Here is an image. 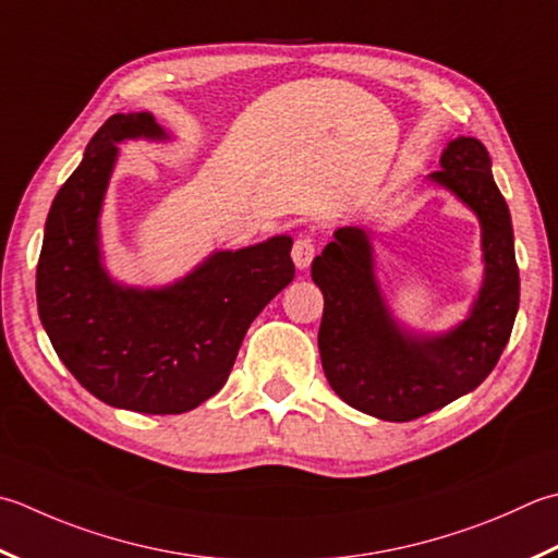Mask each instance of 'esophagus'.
I'll list each match as a JSON object with an SVG mask.
<instances>
[{"instance_id":"obj_1","label":"esophagus","mask_w":558,"mask_h":558,"mask_svg":"<svg viewBox=\"0 0 558 558\" xmlns=\"http://www.w3.org/2000/svg\"><path fill=\"white\" fill-rule=\"evenodd\" d=\"M314 251H316L314 236L300 234L298 239H294V244H292V260H294V266H298L300 270L310 268L312 258H314Z\"/></svg>"}]
</instances>
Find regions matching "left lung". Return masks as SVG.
Here are the masks:
<instances>
[{"label":"left lung","instance_id":"obj_1","mask_svg":"<svg viewBox=\"0 0 558 558\" xmlns=\"http://www.w3.org/2000/svg\"><path fill=\"white\" fill-rule=\"evenodd\" d=\"M430 179L472 207L482 222L486 276L474 307L452 331H401L381 298L365 229L338 227L314 258L324 292L319 353L324 375L348 407L407 423L476 389L496 367L520 304V272L506 198L476 137L452 140Z\"/></svg>","mask_w":558,"mask_h":558}]
</instances>
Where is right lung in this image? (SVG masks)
<instances>
[{
	"instance_id": "obj_1",
	"label": "right lung",
	"mask_w": 558,
	"mask_h": 558,
	"mask_svg": "<svg viewBox=\"0 0 558 558\" xmlns=\"http://www.w3.org/2000/svg\"><path fill=\"white\" fill-rule=\"evenodd\" d=\"M167 140L151 113H116L52 201L36 270L38 314L54 353L108 407L185 413L222 389L246 329L290 286L292 239L217 251L159 290L108 278L98 215L123 140Z\"/></svg>"
}]
</instances>
